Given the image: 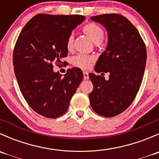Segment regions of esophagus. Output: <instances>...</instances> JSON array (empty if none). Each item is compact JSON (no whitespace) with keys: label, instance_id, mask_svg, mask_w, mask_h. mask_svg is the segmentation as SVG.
I'll return each instance as SVG.
<instances>
[{"label":"esophagus","instance_id":"34e87169","mask_svg":"<svg viewBox=\"0 0 159 159\" xmlns=\"http://www.w3.org/2000/svg\"><path fill=\"white\" fill-rule=\"evenodd\" d=\"M83 75H84V79H89V73H88V72L84 71L83 72Z\"/></svg>","mask_w":159,"mask_h":159}]
</instances>
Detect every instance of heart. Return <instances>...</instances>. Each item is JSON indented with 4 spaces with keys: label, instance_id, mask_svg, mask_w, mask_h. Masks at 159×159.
<instances>
[{
    "label": "heart",
    "instance_id": "obj_1",
    "mask_svg": "<svg viewBox=\"0 0 159 159\" xmlns=\"http://www.w3.org/2000/svg\"><path fill=\"white\" fill-rule=\"evenodd\" d=\"M82 30L91 38L94 43H99L103 40L105 33L104 30L99 25L95 23H89L82 28ZM74 46V35L70 34L66 41V48L68 51L73 48ZM94 57L91 55L78 54L74 56L71 58V64L77 68L81 69H89L91 64L94 62Z\"/></svg>",
    "mask_w": 159,
    "mask_h": 159
}]
</instances>
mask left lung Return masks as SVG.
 <instances>
[{"mask_svg":"<svg viewBox=\"0 0 159 159\" xmlns=\"http://www.w3.org/2000/svg\"><path fill=\"white\" fill-rule=\"evenodd\" d=\"M91 20L102 24L108 31L107 48L94 70L108 72L110 79L105 80L103 73L89 74L94 86L90 103L96 113L111 118L127 109L139 92L146 65V47L137 28L121 14H100Z\"/></svg>","mask_w":159,"mask_h":159,"instance_id":"left-lung-1","label":"left lung"}]
</instances>
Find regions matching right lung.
Returning a JSON list of instances; mask_svg holds the SVG:
<instances>
[{
    "mask_svg": "<svg viewBox=\"0 0 159 159\" xmlns=\"http://www.w3.org/2000/svg\"><path fill=\"white\" fill-rule=\"evenodd\" d=\"M84 18L82 15L37 14L16 41L13 65L19 89L30 108L45 118H57L67 111L83 79L80 68H69L62 77L54 72L53 64L61 65V59L68 55L67 38Z\"/></svg>",
    "mask_w": 159,
    "mask_h": 159,
    "instance_id": "add662e5",
    "label": "right lung"
}]
</instances>
